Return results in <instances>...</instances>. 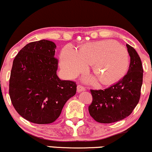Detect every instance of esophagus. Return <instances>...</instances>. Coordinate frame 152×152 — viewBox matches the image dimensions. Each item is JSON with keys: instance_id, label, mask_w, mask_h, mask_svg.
<instances>
[{"instance_id": "34e87169", "label": "esophagus", "mask_w": 152, "mask_h": 152, "mask_svg": "<svg viewBox=\"0 0 152 152\" xmlns=\"http://www.w3.org/2000/svg\"><path fill=\"white\" fill-rule=\"evenodd\" d=\"M77 92H81V91H85V87L81 85H79L77 87Z\"/></svg>"}]
</instances>
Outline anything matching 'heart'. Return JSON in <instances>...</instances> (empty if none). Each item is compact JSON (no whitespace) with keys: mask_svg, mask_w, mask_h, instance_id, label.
I'll return each instance as SVG.
<instances>
[{"mask_svg":"<svg viewBox=\"0 0 152 152\" xmlns=\"http://www.w3.org/2000/svg\"><path fill=\"white\" fill-rule=\"evenodd\" d=\"M61 58L62 67L70 76L79 74L85 65H92L95 75L102 84L121 79L130 63L128 50L112 40L86 44L78 51L67 46L62 51Z\"/></svg>","mask_w":152,"mask_h":152,"instance_id":"1","label":"heart"}]
</instances>
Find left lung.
<instances>
[{
  "label": "left lung",
  "instance_id": "1",
  "mask_svg": "<svg viewBox=\"0 0 152 152\" xmlns=\"http://www.w3.org/2000/svg\"><path fill=\"white\" fill-rule=\"evenodd\" d=\"M130 56L129 70L117 83L105 89H91L92 102L89 114L101 123L121 121L130 115L140 101L143 80L142 61L135 49L126 44Z\"/></svg>",
  "mask_w": 152,
  "mask_h": 152
}]
</instances>
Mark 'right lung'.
<instances>
[{
	"label": "right lung",
	"mask_w": 152,
	"mask_h": 152,
	"mask_svg": "<svg viewBox=\"0 0 152 152\" xmlns=\"http://www.w3.org/2000/svg\"><path fill=\"white\" fill-rule=\"evenodd\" d=\"M56 44L40 40L26 45L13 61L9 94L16 111L36 124L53 123L67 101L76 94V82L57 76Z\"/></svg>",
	"instance_id": "obj_1"
}]
</instances>
